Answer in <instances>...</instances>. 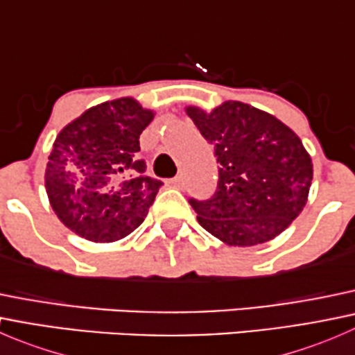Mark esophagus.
Returning a JSON list of instances; mask_svg holds the SVG:
<instances>
[{
  "label": "esophagus",
  "mask_w": 355,
  "mask_h": 355,
  "mask_svg": "<svg viewBox=\"0 0 355 355\" xmlns=\"http://www.w3.org/2000/svg\"><path fill=\"white\" fill-rule=\"evenodd\" d=\"M170 185H171V187H175V189H182V187H184V178H182L180 175H178V177L171 178Z\"/></svg>",
  "instance_id": "34e87169"
}]
</instances>
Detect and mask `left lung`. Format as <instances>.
Segmentation results:
<instances>
[{
    "label": "left lung",
    "mask_w": 355,
    "mask_h": 355,
    "mask_svg": "<svg viewBox=\"0 0 355 355\" xmlns=\"http://www.w3.org/2000/svg\"><path fill=\"white\" fill-rule=\"evenodd\" d=\"M187 114L220 163L211 199H189L204 230L228 245L264 244L304 209L313 163L302 141L273 114L239 101Z\"/></svg>",
    "instance_id": "obj_1"
}]
</instances>
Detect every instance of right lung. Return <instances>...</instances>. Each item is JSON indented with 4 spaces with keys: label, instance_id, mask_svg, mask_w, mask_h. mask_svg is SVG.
<instances>
[{
    "label": "right lung",
    "instance_id": "obj_1",
    "mask_svg": "<svg viewBox=\"0 0 355 355\" xmlns=\"http://www.w3.org/2000/svg\"><path fill=\"white\" fill-rule=\"evenodd\" d=\"M153 118L135 99L121 98L87 110L60 132L44 182L67 228L91 242H114L144 221L163 185L144 173L139 157V137Z\"/></svg>",
    "mask_w": 355,
    "mask_h": 355
}]
</instances>
